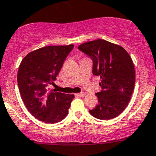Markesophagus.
Segmentation results:
<instances>
[{"instance_id":"obj_1","label":"esophagus","mask_w":156,"mask_h":156,"mask_svg":"<svg viewBox=\"0 0 156 156\" xmlns=\"http://www.w3.org/2000/svg\"><path fill=\"white\" fill-rule=\"evenodd\" d=\"M84 95H85V94H84V92H81V93H79V94H75V96H76V97H83Z\"/></svg>"}]
</instances>
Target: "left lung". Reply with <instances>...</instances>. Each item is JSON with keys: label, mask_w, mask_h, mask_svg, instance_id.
Masks as SVG:
<instances>
[{"label": "left lung", "mask_w": 156, "mask_h": 156, "mask_svg": "<svg viewBox=\"0 0 156 156\" xmlns=\"http://www.w3.org/2000/svg\"><path fill=\"white\" fill-rule=\"evenodd\" d=\"M78 50L90 57L93 74L101 78L102 90L96 94L98 104L89 112L101 120L117 117L127 107L134 88L131 57L122 47L103 39L81 44Z\"/></svg>", "instance_id": "1"}]
</instances>
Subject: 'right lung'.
Here are the masks:
<instances>
[{
    "label": "right lung",
    "instance_id": "right-lung-1",
    "mask_svg": "<svg viewBox=\"0 0 156 156\" xmlns=\"http://www.w3.org/2000/svg\"><path fill=\"white\" fill-rule=\"evenodd\" d=\"M74 48L48 46L28 53L20 63L17 74L22 100L29 112L38 120L54 124L63 120L75 96L49 90L54 84L63 62Z\"/></svg>",
    "mask_w": 156,
    "mask_h": 156
}]
</instances>
